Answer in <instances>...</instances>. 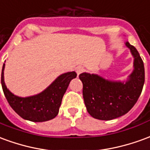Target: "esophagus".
<instances>
[{"mask_svg": "<svg viewBox=\"0 0 150 150\" xmlns=\"http://www.w3.org/2000/svg\"><path fill=\"white\" fill-rule=\"evenodd\" d=\"M76 73H77V75H80L81 73H83V72L85 71V69L83 67H78L77 68H76Z\"/></svg>", "mask_w": 150, "mask_h": 150, "instance_id": "34e87169", "label": "esophagus"}]
</instances>
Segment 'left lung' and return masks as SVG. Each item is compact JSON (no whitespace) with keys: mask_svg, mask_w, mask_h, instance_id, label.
I'll use <instances>...</instances> for the list:
<instances>
[{"mask_svg":"<svg viewBox=\"0 0 150 150\" xmlns=\"http://www.w3.org/2000/svg\"><path fill=\"white\" fill-rule=\"evenodd\" d=\"M134 57V70L125 83L98 75L82 73L83 96L88 113L96 119L110 120L125 115L137 103L145 83V68L138 51L126 42Z\"/></svg>","mask_w":150,"mask_h":150,"instance_id":"8db88e82","label":"left lung"}]
</instances>
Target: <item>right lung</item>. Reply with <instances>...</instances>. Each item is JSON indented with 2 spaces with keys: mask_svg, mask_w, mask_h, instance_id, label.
I'll use <instances>...</instances> for the list:
<instances>
[{
  "mask_svg": "<svg viewBox=\"0 0 150 150\" xmlns=\"http://www.w3.org/2000/svg\"><path fill=\"white\" fill-rule=\"evenodd\" d=\"M3 65L1 71V85L6 100L13 110L23 119L34 122H43L54 118L59 113L63 95L65 94L72 79L76 77L75 71L62 74L45 91L30 97H18L12 93L4 81Z\"/></svg>",
  "mask_w": 150,
  "mask_h": 150,
  "instance_id": "right-lung-1",
  "label": "right lung"
}]
</instances>
